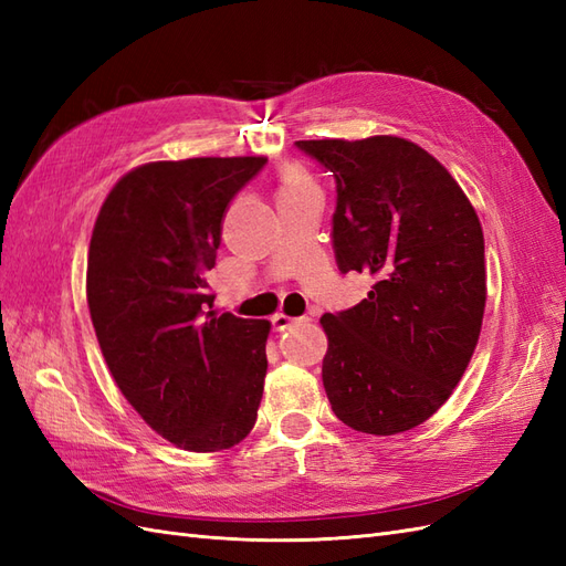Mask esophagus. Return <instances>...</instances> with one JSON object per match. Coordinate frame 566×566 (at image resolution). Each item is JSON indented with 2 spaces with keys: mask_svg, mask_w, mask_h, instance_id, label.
Listing matches in <instances>:
<instances>
[{
  "mask_svg": "<svg viewBox=\"0 0 566 566\" xmlns=\"http://www.w3.org/2000/svg\"><path fill=\"white\" fill-rule=\"evenodd\" d=\"M271 321H273V328H276V331H285V328H290V325H293V323H310L312 316L293 318V316H287V314H276Z\"/></svg>",
  "mask_w": 566,
  "mask_h": 566,
  "instance_id": "obj_1",
  "label": "esophagus"
}]
</instances>
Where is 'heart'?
Segmentation results:
<instances>
[{
  "label": "heart",
  "instance_id": "obj_1",
  "mask_svg": "<svg viewBox=\"0 0 566 566\" xmlns=\"http://www.w3.org/2000/svg\"><path fill=\"white\" fill-rule=\"evenodd\" d=\"M306 184H310V179H306L302 172H287L285 179H283L281 191H293V188H300V186H306Z\"/></svg>",
  "mask_w": 566,
  "mask_h": 566
}]
</instances>
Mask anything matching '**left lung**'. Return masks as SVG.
Wrapping results in <instances>:
<instances>
[{
	"label": "left lung",
	"instance_id": "obj_1",
	"mask_svg": "<svg viewBox=\"0 0 566 566\" xmlns=\"http://www.w3.org/2000/svg\"><path fill=\"white\" fill-rule=\"evenodd\" d=\"M337 184L333 248L366 300L323 314V387L356 432L399 434L449 401L486 306L484 233L458 181L401 136L297 142Z\"/></svg>",
	"mask_w": 566,
	"mask_h": 566
}]
</instances>
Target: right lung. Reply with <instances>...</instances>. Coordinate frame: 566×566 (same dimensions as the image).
Wrapping results in <instances>:
<instances>
[{"mask_svg":"<svg viewBox=\"0 0 566 566\" xmlns=\"http://www.w3.org/2000/svg\"><path fill=\"white\" fill-rule=\"evenodd\" d=\"M266 158H188L134 167L101 205L87 304L115 385L175 447L214 453L256 420L269 321L212 310L227 205Z\"/></svg>","mask_w":566,"mask_h":566,"instance_id":"add662e5","label":"right lung"}]
</instances>
